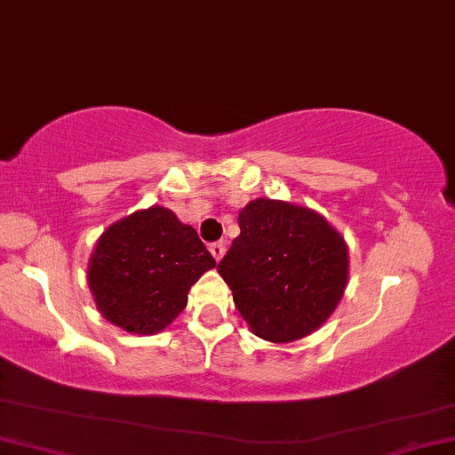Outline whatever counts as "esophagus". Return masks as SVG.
Masks as SVG:
<instances>
[{"mask_svg": "<svg viewBox=\"0 0 455 455\" xmlns=\"http://www.w3.org/2000/svg\"><path fill=\"white\" fill-rule=\"evenodd\" d=\"M209 250H212V254H213L215 260H221L223 254H226V243L215 242V243H212V246H209Z\"/></svg>", "mask_w": 455, "mask_h": 455, "instance_id": "esophagus-1", "label": "esophagus"}]
</instances>
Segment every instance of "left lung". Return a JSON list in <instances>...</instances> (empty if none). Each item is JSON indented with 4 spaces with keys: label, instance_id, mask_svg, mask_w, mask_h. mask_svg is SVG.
<instances>
[{
    "label": "left lung",
    "instance_id": "1",
    "mask_svg": "<svg viewBox=\"0 0 455 455\" xmlns=\"http://www.w3.org/2000/svg\"><path fill=\"white\" fill-rule=\"evenodd\" d=\"M240 235L217 271L256 337L287 342L324 324L345 293L347 243L324 217L256 199L238 215Z\"/></svg>",
    "mask_w": 455,
    "mask_h": 455
}]
</instances>
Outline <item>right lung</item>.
I'll list each match as a JSON object with an SVG mask.
<instances>
[{
    "label": "right lung",
    "mask_w": 455,
    "mask_h": 455,
    "mask_svg": "<svg viewBox=\"0 0 455 455\" xmlns=\"http://www.w3.org/2000/svg\"><path fill=\"white\" fill-rule=\"evenodd\" d=\"M213 267L199 234L156 205L100 235L88 283L108 322L135 334H156L187 307L188 289Z\"/></svg>",
    "instance_id": "right-lung-1"
}]
</instances>
